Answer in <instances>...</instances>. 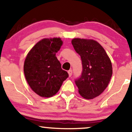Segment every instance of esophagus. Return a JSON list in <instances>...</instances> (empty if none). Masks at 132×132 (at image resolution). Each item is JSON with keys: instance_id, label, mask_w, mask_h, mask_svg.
Wrapping results in <instances>:
<instances>
[{"instance_id": "1", "label": "esophagus", "mask_w": 132, "mask_h": 132, "mask_svg": "<svg viewBox=\"0 0 132 132\" xmlns=\"http://www.w3.org/2000/svg\"><path fill=\"white\" fill-rule=\"evenodd\" d=\"M68 75H69V77H71V75H72V70H71V69H70V70L68 71Z\"/></svg>"}]
</instances>
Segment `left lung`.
Masks as SVG:
<instances>
[{"label":"left lung","mask_w":132,"mask_h":132,"mask_svg":"<svg viewBox=\"0 0 132 132\" xmlns=\"http://www.w3.org/2000/svg\"><path fill=\"white\" fill-rule=\"evenodd\" d=\"M72 46L81 56L82 72L76 80L79 94L86 99H92L104 92L112 75V66L105 50L92 39L73 38Z\"/></svg>","instance_id":"obj_1"}]
</instances>
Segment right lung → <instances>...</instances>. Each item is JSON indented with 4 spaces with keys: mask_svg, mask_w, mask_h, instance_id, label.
<instances>
[{
    "mask_svg": "<svg viewBox=\"0 0 132 132\" xmlns=\"http://www.w3.org/2000/svg\"><path fill=\"white\" fill-rule=\"evenodd\" d=\"M61 38H43L30 50L24 62L23 71L28 85L42 97H51L60 90L68 77L56 53L63 45Z\"/></svg>",
    "mask_w": 132,
    "mask_h": 132,
    "instance_id": "right-lung-1",
    "label": "right lung"
}]
</instances>
